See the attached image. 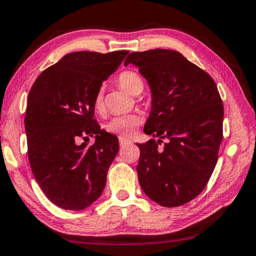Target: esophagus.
Here are the masks:
<instances>
[{"label":"esophagus","mask_w":256,"mask_h":256,"mask_svg":"<svg viewBox=\"0 0 256 256\" xmlns=\"http://www.w3.org/2000/svg\"><path fill=\"white\" fill-rule=\"evenodd\" d=\"M128 144H131V140L124 138V136H120V146H125Z\"/></svg>","instance_id":"34e87169"}]
</instances>
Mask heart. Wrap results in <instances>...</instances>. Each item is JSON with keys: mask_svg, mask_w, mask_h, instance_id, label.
<instances>
[{"mask_svg": "<svg viewBox=\"0 0 256 256\" xmlns=\"http://www.w3.org/2000/svg\"><path fill=\"white\" fill-rule=\"evenodd\" d=\"M117 84H120V88H123L125 92H128L132 96H138L142 94L144 88H145V84H144L142 78L140 74L136 73L134 70H124L117 76ZM94 110L96 112H100L104 108V100H103V92L102 89H98L96 92L95 97H94ZM142 123V116L140 114H123V116L114 117L110 120L106 125V130L108 132L114 133V134L120 136H130L138 126H140Z\"/></svg>", "mask_w": 256, "mask_h": 256, "instance_id": "1", "label": "heart"}]
</instances>
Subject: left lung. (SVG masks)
Masks as SVG:
<instances>
[{
	"label": "left lung",
	"instance_id": "8db88e82",
	"mask_svg": "<svg viewBox=\"0 0 256 256\" xmlns=\"http://www.w3.org/2000/svg\"><path fill=\"white\" fill-rule=\"evenodd\" d=\"M152 92L144 131L156 136L139 144L138 180L144 192L161 206L188 203L203 192L218 160L224 106L214 78L172 50L132 52ZM162 138L168 142L158 148Z\"/></svg>",
	"mask_w": 256,
	"mask_h": 256
}]
</instances>
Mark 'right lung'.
Segmentation results:
<instances>
[{"mask_svg": "<svg viewBox=\"0 0 256 256\" xmlns=\"http://www.w3.org/2000/svg\"><path fill=\"white\" fill-rule=\"evenodd\" d=\"M128 53H68L46 68L28 92L24 120L28 162L46 197L64 210L88 208L106 186L120 144L100 130L92 102ZM94 135L92 146L77 144Z\"/></svg>", "mask_w": 256, "mask_h": 256, "instance_id": "add662e5", "label": "right lung"}]
</instances>
